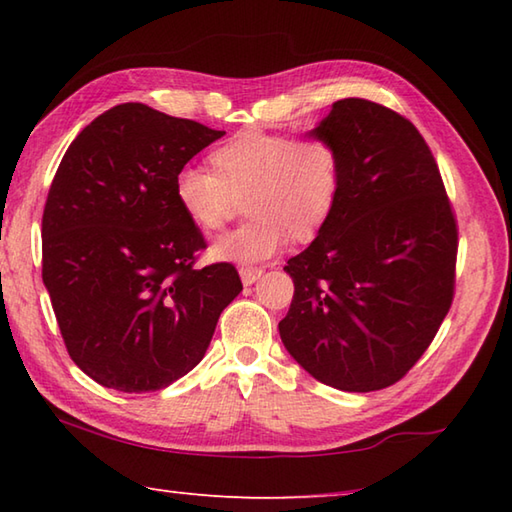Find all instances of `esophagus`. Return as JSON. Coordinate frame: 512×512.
Segmentation results:
<instances>
[{"instance_id": "esophagus-1", "label": "esophagus", "mask_w": 512, "mask_h": 512, "mask_svg": "<svg viewBox=\"0 0 512 512\" xmlns=\"http://www.w3.org/2000/svg\"><path fill=\"white\" fill-rule=\"evenodd\" d=\"M260 276H263V267H241L243 285H254Z\"/></svg>"}]
</instances>
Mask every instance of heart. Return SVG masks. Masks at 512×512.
Listing matches in <instances>:
<instances>
[{"mask_svg": "<svg viewBox=\"0 0 512 512\" xmlns=\"http://www.w3.org/2000/svg\"><path fill=\"white\" fill-rule=\"evenodd\" d=\"M207 161L212 172L183 168L174 176V201L207 236L221 232L245 201L249 221L212 247L221 260L258 263L289 238L314 241L340 203V154L314 134L243 130L216 145Z\"/></svg>", "mask_w": 512, "mask_h": 512, "instance_id": "1", "label": "heart"}]
</instances>
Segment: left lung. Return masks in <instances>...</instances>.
I'll return each mask as SVG.
<instances>
[{
    "mask_svg": "<svg viewBox=\"0 0 512 512\" xmlns=\"http://www.w3.org/2000/svg\"><path fill=\"white\" fill-rule=\"evenodd\" d=\"M336 145V214L289 258L294 300L280 338L333 389L400 382L429 349L455 296L457 218L415 125L382 103L340 99L311 132Z\"/></svg>",
    "mask_w": 512,
    "mask_h": 512,
    "instance_id": "8db88e82",
    "label": "left lung"
}]
</instances>
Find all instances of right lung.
<instances>
[{
	"instance_id": "add662e5",
	"label": "right lung",
	"mask_w": 512,
	"mask_h": 512,
	"mask_svg": "<svg viewBox=\"0 0 512 512\" xmlns=\"http://www.w3.org/2000/svg\"><path fill=\"white\" fill-rule=\"evenodd\" d=\"M223 134L121 103L59 163L41 218V278L72 362L101 387H170L203 360L243 291L232 263L196 267L207 243L174 201V176Z\"/></svg>"
}]
</instances>
